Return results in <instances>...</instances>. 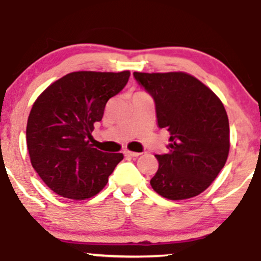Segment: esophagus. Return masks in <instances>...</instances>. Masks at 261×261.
<instances>
[{"instance_id": "1", "label": "esophagus", "mask_w": 261, "mask_h": 261, "mask_svg": "<svg viewBox=\"0 0 261 261\" xmlns=\"http://www.w3.org/2000/svg\"><path fill=\"white\" fill-rule=\"evenodd\" d=\"M125 154L128 155V157H139L141 154L140 152H133V151H125Z\"/></svg>"}]
</instances>
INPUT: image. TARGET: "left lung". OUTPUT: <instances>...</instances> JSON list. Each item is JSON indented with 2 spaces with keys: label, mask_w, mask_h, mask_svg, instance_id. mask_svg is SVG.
Wrapping results in <instances>:
<instances>
[{
  "label": "left lung",
  "mask_w": 261,
  "mask_h": 261,
  "mask_svg": "<svg viewBox=\"0 0 261 261\" xmlns=\"http://www.w3.org/2000/svg\"><path fill=\"white\" fill-rule=\"evenodd\" d=\"M153 97L157 122L168 131L169 152L157 154L158 170L151 179L157 194L185 200L205 191L226 164L229 122L220 98L187 72H134Z\"/></svg>",
  "instance_id": "obj_1"
}]
</instances>
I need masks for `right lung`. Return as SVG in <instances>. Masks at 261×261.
<instances>
[{"instance_id":"1","label":"right lung","mask_w":261,"mask_h":261,"mask_svg":"<svg viewBox=\"0 0 261 261\" xmlns=\"http://www.w3.org/2000/svg\"><path fill=\"white\" fill-rule=\"evenodd\" d=\"M130 71L67 73L33 104L27 147L35 172L54 193L71 200L97 195L122 161V153L93 147L92 131L108 100L124 88Z\"/></svg>"}]
</instances>
